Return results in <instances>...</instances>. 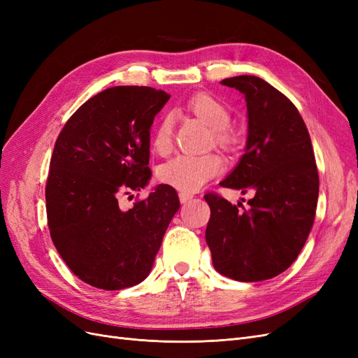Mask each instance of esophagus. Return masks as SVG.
<instances>
[{
	"instance_id": "esophagus-1",
	"label": "esophagus",
	"mask_w": 358,
	"mask_h": 358,
	"mask_svg": "<svg viewBox=\"0 0 358 358\" xmlns=\"http://www.w3.org/2000/svg\"><path fill=\"white\" fill-rule=\"evenodd\" d=\"M192 194H189V192H179V200H180V203H187V201H189V200H192Z\"/></svg>"
}]
</instances>
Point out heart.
<instances>
[{
  "label": "heart",
  "mask_w": 358,
  "mask_h": 358,
  "mask_svg": "<svg viewBox=\"0 0 358 358\" xmlns=\"http://www.w3.org/2000/svg\"><path fill=\"white\" fill-rule=\"evenodd\" d=\"M188 109L213 128L216 143L222 148L233 146L234 134L229 127L231 119L229 107L213 99L212 95L196 94L188 100ZM173 127H175V117L171 113L162 115L155 125L152 148L159 155L167 154L171 149ZM221 167V159L213 154H180L158 169V178L167 185L183 192H196L206 185V182L218 175Z\"/></svg>",
  "instance_id": "1"
}]
</instances>
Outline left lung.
Returning a JSON list of instances; mask_svg holds the SVG:
<instances>
[{"mask_svg": "<svg viewBox=\"0 0 358 358\" xmlns=\"http://www.w3.org/2000/svg\"><path fill=\"white\" fill-rule=\"evenodd\" d=\"M221 85L241 91L248 109L245 154L221 187L254 197L241 210L242 203L206 194V242L221 275L258 282L285 272L306 243L320 191L317 162L305 121L282 92L246 74Z\"/></svg>", "mask_w": 358, "mask_h": 358, "instance_id": "8db88e82", "label": "left lung"}]
</instances>
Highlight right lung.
I'll return each instance as SVG.
<instances>
[{"label": "right lung", "instance_id": "obj_1", "mask_svg": "<svg viewBox=\"0 0 358 358\" xmlns=\"http://www.w3.org/2000/svg\"><path fill=\"white\" fill-rule=\"evenodd\" d=\"M169 99L149 86L109 88L83 103L55 142L46 182L50 237L71 272L95 288L146 279L180 206L170 185L131 209L117 203L148 185L150 125Z\"/></svg>", "mask_w": 358, "mask_h": 358}]
</instances>
